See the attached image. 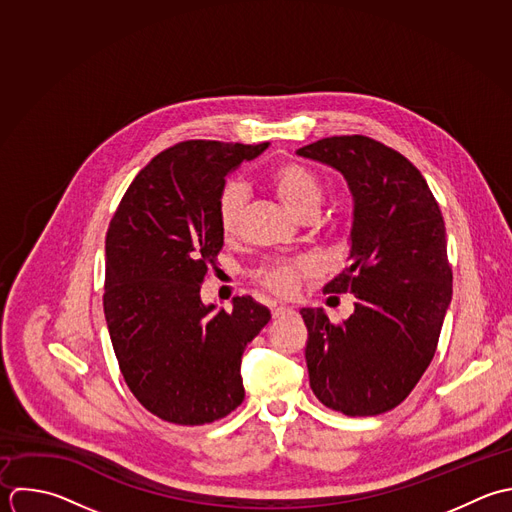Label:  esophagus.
Listing matches in <instances>:
<instances>
[{"mask_svg": "<svg viewBox=\"0 0 512 512\" xmlns=\"http://www.w3.org/2000/svg\"><path fill=\"white\" fill-rule=\"evenodd\" d=\"M293 313V309L291 307H273V317L275 319H279V317H285V315H291Z\"/></svg>", "mask_w": 512, "mask_h": 512, "instance_id": "esophagus-1", "label": "esophagus"}]
</instances>
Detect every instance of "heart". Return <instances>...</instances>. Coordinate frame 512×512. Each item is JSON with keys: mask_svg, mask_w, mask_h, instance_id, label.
<instances>
[{"mask_svg": "<svg viewBox=\"0 0 512 512\" xmlns=\"http://www.w3.org/2000/svg\"><path fill=\"white\" fill-rule=\"evenodd\" d=\"M271 187L277 193L279 201L299 219L307 213H317L323 203L321 181L309 167L301 163H283L281 167H277L271 175ZM245 199L247 191L241 183H229L223 187L217 201V215L223 237L231 239L237 235ZM311 273L313 267L309 261L289 259L263 267L257 273V281L277 295H291L297 289L299 281Z\"/></svg>", "mask_w": 512, "mask_h": 512, "instance_id": "heart-1", "label": "heart"}]
</instances>
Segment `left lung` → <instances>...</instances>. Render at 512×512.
I'll return each mask as SVG.
<instances>
[{
    "mask_svg": "<svg viewBox=\"0 0 512 512\" xmlns=\"http://www.w3.org/2000/svg\"><path fill=\"white\" fill-rule=\"evenodd\" d=\"M297 155L339 171L353 195L349 267L323 291L351 293L355 311L335 325L301 309L309 385L343 415L387 413L431 365L453 299L439 203L407 157L371 137H325Z\"/></svg>",
    "mask_w": 512,
    "mask_h": 512,
    "instance_id": "obj_1",
    "label": "left lung"
}]
</instances>
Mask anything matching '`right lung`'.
Returning a JSON list of instances; mask_svg holds the SVG:
<instances>
[{
    "label": "right lung",
    "mask_w": 512,
    "mask_h": 512,
    "mask_svg": "<svg viewBox=\"0 0 512 512\" xmlns=\"http://www.w3.org/2000/svg\"><path fill=\"white\" fill-rule=\"evenodd\" d=\"M269 143L183 141L153 157L125 191L105 237L103 311L123 379L155 417L205 425L243 399L241 357L271 321L253 297L201 301L223 247L225 179Z\"/></svg>",
    "instance_id": "add662e5"
}]
</instances>
